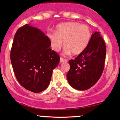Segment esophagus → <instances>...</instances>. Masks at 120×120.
Returning a JSON list of instances; mask_svg holds the SVG:
<instances>
[{
    "label": "esophagus",
    "mask_w": 120,
    "mask_h": 120,
    "mask_svg": "<svg viewBox=\"0 0 120 120\" xmlns=\"http://www.w3.org/2000/svg\"><path fill=\"white\" fill-rule=\"evenodd\" d=\"M66 61H68V60H66V59L62 58V57H60V63H63V62H66Z\"/></svg>",
    "instance_id": "esophagus-1"
}]
</instances>
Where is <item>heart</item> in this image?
<instances>
[{"label":"heart","mask_w":120,"mask_h":120,"mask_svg":"<svg viewBox=\"0 0 120 120\" xmlns=\"http://www.w3.org/2000/svg\"><path fill=\"white\" fill-rule=\"evenodd\" d=\"M47 36L55 51L61 49L64 41V54L79 55L86 49L91 37L90 28L77 22H69L59 24L56 31L49 30Z\"/></svg>","instance_id":"obj_1"}]
</instances>
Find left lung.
Masks as SVG:
<instances>
[{
  "label": "left lung",
  "mask_w": 120,
  "mask_h": 120,
  "mask_svg": "<svg viewBox=\"0 0 120 120\" xmlns=\"http://www.w3.org/2000/svg\"><path fill=\"white\" fill-rule=\"evenodd\" d=\"M105 55V42L99 31H95L86 49L74 60L69 61L70 69L67 77L70 85L81 91L93 86L102 74Z\"/></svg>",
  "instance_id": "8db88e82"
}]
</instances>
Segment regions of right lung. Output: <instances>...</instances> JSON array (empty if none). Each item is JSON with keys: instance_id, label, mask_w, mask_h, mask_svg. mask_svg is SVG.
<instances>
[{"instance_id": "1", "label": "right lung", "mask_w": 120, "mask_h": 120, "mask_svg": "<svg viewBox=\"0 0 120 120\" xmlns=\"http://www.w3.org/2000/svg\"><path fill=\"white\" fill-rule=\"evenodd\" d=\"M48 37L37 27L26 24L15 34L11 61L18 82L26 90L38 93L49 86L59 55L51 49Z\"/></svg>"}]
</instances>
